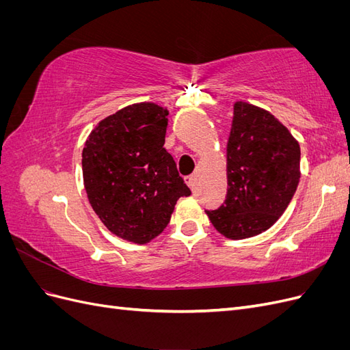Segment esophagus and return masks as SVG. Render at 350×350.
I'll return each instance as SVG.
<instances>
[{"instance_id":"obj_1","label":"esophagus","mask_w":350,"mask_h":350,"mask_svg":"<svg viewBox=\"0 0 350 350\" xmlns=\"http://www.w3.org/2000/svg\"><path fill=\"white\" fill-rule=\"evenodd\" d=\"M185 183L188 184L189 188H194L196 187V176L194 175H189V176H185Z\"/></svg>"}]
</instances>
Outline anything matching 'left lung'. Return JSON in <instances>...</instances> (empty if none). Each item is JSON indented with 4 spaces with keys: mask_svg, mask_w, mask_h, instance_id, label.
Masks as SVG:
<instances>
[{
    "mask_svg": "<svg viewBox=\"0 0 350 350\" xmlns=\"http://www.w3.org/2000/svg\"><path fill=\"white\" fill-rule=\"evenodd\" d=\"M301 149L283 124L261 108L237 102L228 142V194L206 210L230 239L256 237L276 224L299 184Z\"/></svg>",
    "mask_w": 350,
    "mask_h": 350,
    "instance_id": "obj_1",
    "label": "left lung"
}]
</instances>
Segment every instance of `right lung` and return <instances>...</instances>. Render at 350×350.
<instances>
[{
	"instance_id": "obj_1",
	"label": "right lung",
	"mask_w": 350,
	"mask_h": 350,
	"mask_svg": "<svg viewBox=\"0 0 350 350\" xmlns=\"http://www.w3.org/2000/svg\"><path fill=\"white\" fill-rule=\"evenodd\" d=\"M167 111L137 103L108 116L83 149V179L94 213L115 235L146 243L167 226L191 189L163 147Z\"/></svg>"
}]
</instances>
